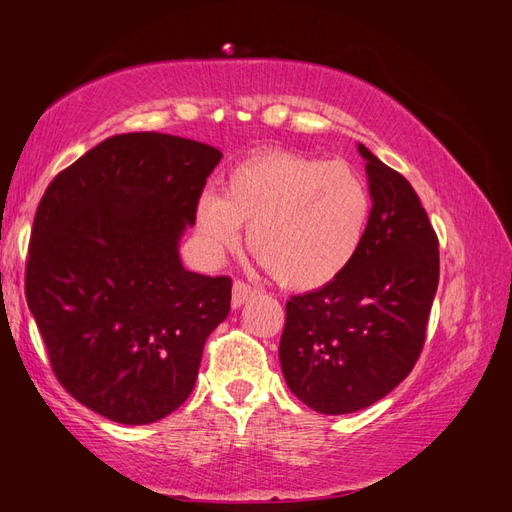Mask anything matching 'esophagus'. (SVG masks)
<instances>
[{"label": "esophagus", "instance_id": "obj_1", "mask_svg": "<svg viewBox=\"0 0 512 512\" xmlns=\"http://www.w3.org/2000/svg\"><path fill=\"white\" fill-rule=\"evenodd\" d=\"M254 294H256V288L237 280L235 284H232V307H235V309L241 307L247 299H252Z\"/></svg>", "mask_w": 512, "mask_h": 512}]
</instances>
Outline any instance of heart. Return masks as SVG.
Masks as SVG:
<instances>
[{
	"instance_id": "b5f03b06",
	"label": "heart",
	"mask_w": 512,
	"mask_h": 512,
	"mask_svg": "<svg viewBox=\"0 0 512 512\" xmlns=\"http://www.w3.org/2000/svg\"><path fill=\"white\" fill-rule=\"evenodd\" d=\"M371 218L363 177L344 162L297 151L254 153L228 170L224 194L205 192L196 228L209 254L241 243L277 282L316 290L342 277L361 252Z\"/></svg>"
}]
</instances>
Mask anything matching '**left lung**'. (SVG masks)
Here are the masks:
<instances>
[{
	"mask_svg": "<svg viewBox=\"0 0 512 512\" xmlns=\"http://www.w3.org/2000/svg\"><path fill=\"white\" fill-rule=\"evenodd\" d=\"M371 194L361 252L333 284L286 303L280 363L288 389L320 414L363 410L421 356L440 280L438 237L412 185L359 145Z\"/></svg>",
	"mask_w": 512,
	"mask_h": 512,
	"instance_id": "left-lung-1",
	"label": "left lung"
}]
</instances>
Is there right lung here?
Returning a JSON list of instances; mask_svg holds the SVG:
<instances>
[{
	"label": "right lung",
	"instance_id": "right-lung-1",
	"mask_svg": "<svg viewBox=\"0 0 512 512\" xmlns=\"http://www.w3.org/2000/svg\"><path fill=\"white\" fill-rule=\"evenodd\" d=\"M222 151L190 138H106L51 181L36 218L25 297L59 384L121 425L190 397L232 280L183 269L179 239Z\"/></svg>",
	"mask_w": 512,
	"mask_h": 512
}]
</instances>
